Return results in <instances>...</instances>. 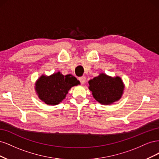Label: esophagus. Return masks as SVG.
<instances>
[{
	"label": "esophagus",
	"instance_id": "obj_1",
	"mask_svg": "<svg viewBox=\"0 0 159 159\" xmlns=\"http://www.w3.org/2000/svg\"><path fill=\"white\" fill-rule=\"evenodd\" d=\"M79 80H80V83H81V84H84L85 82L86 78H85V76H82V77H80V78H79Z\"/></svg>",
	"mask_w": 159,
	"mask_h": 159
}]
</instances>
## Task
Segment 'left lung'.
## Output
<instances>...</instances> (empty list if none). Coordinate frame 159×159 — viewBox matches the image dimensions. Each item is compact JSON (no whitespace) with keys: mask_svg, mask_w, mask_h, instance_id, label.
<instances>
[{"mask_svg":"<svg viewBox=\"0 0 159 159\" xmlns=\"http://www.w3.org/2000/svg\"><path fill=\"white\" fill-rule=\"evenodd\" d=\"M89 89L93 98L103 105H110L121 99L124 90V84L119 76L111 77L100 74L89 81Z\"/></svg>","mask_w":159,"mask_h":159,"instance_id":"left-lung-1","label":"left lung"}]
</instances>
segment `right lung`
Wrapping results in <instances>:
<instances>
[{"mask_svg":"<svg viewBox=\"0 0 159 159\" xmlns=\"http://www.w3.org/2000/svg\"><path fill=\"white\" fill-rule=\"evenodd\" d=\"M80 84L74 75H64L58 71L50 76H40L36 81L35 90L42 102L47 105H56L65 99L71 87Z\"/></svg>","mask_w":159,"mask_h":159,"instance_id":"obj_1","label":"right lung"}]
</instances>
